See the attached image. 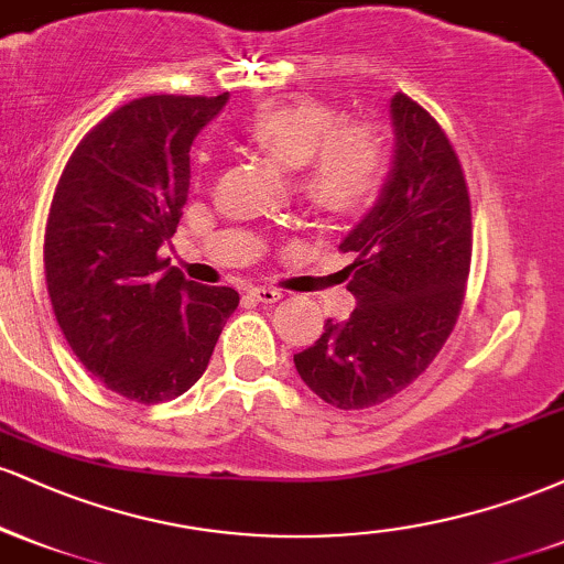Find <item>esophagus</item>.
<instances>
[{
    "mask_svg": "<svg viewBox=\"0 0 564 564\" xmlns=\"http://www.w3.org/2000/svg\"><path fill=\"white\" fill-rule=\"evenodd\" d=\"M249 296H251V300L262 302V304H273V302L281 300L283 291L270 289V286H254V289H249Z\"/></svg>",
    "mask_w": 564,
    "mask_h": 564,
    "instance_id": "34e87169",
    "label": "esophagus"
}]
</instances>
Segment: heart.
<instances>
[{
	"instance_id": "obj_1",
	"label": "heart",
	"mask_w": 564,
	"mask_h": 564,
	"mask_svg": "<svg viewBox=\"0 0 564 564\" xmlns=\"http://www.w3.org/2000/svg\"><path fill=\"white\" fill-rule=\"evenodd\" d=\"M243 140L296 170V191L326 215H352L377 196L384 145L377 129L345 124L321 100L270 102L243 119Z\"/></svg>"
}]
</instances>
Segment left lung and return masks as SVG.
Instances as JSON below:
<instances>
[{
	"label": "left lung",
	"instance_id": "1",
	"mask_svg": "<svg viewBox=\"0 0 564 564\" xmlns=\"http://www.w3.org/2000/svg\"><path fill=\"white\" fill-rule=\"evenodd\" d=\"M390 172L339 243L358 254L347 268L358 304L294 355L304 384L341 411L384 403L432 364L456 326L469 275L471 209L456 151L403 93L390 100Z\"/></svg>",
	"mask_w": 564,
	"mask_h": 564
}]
</instances>
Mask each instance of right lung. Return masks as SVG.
<instances>
[{
  "instance_id": "right-lung-1",
  "label": "right lung",
  "mask_w": 564,
  "mask_h": 564,
  "mask_svg": "<svg viewBox=\"0 0 564 564\" xmlns=\"http://www.w3.org/2000/svg\"><path fill=\"white\" fill-rule=\"evenodd\" d=\"M228 97L121 106L70 153L50 206L44 270L61 332L93 377L145 405L196 384L238 307V291L159 257L183 217L193 140Z\"/></svg>"
}]
</instances>
